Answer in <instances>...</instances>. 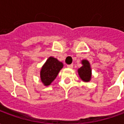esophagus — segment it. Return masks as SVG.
<instances>
[{"label":"esophagus","instance_id":"1","mask_svg":"<svg viewBox=\"0 0 124 124\" xmlns=\"http://www.w3.org/2000/svg\"><path fill=\"white\" fill-rule=\"evenodd\" d=\"M67 67L69 68H73V64L67 65Z\"/></svg>","mask_w":124,"mask_h":124}]
</instances>
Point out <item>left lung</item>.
<instances>
[{
	"label": "left lung",
	"mask_w": 124,
	"mask_h": 124,
	"mask_svg": "<svg viewBox=\"0 0 124 124\" xmlns=\"http://www.w3.org/2000/svg\"><path fill=\"white\" fill-rule=\"evenodd\" d=\"M83 66L78 69V74L81 79L84 82H88L91 78V68L88 60H82Z\"/></svg>",
	"instance_id": "left-lung-1"
}]
</instances>
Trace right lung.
<instances>
[{"label": "right lung", "instance_id": "obj_1", "mask_svg": "<svg viewBox=\"0 0 124 124\" xmlns=\"http://www.w3.org/2000/svg\"><path fill=\"white\" fill-rule=\"evenodd\" d=\"M63 67V64L56 58L50 57L46 60L40 71L41 80L45 86H48L56 78L60 70Z\"/></svg>", "mask_w": 124, "mask_h": 124}]
</instances>
